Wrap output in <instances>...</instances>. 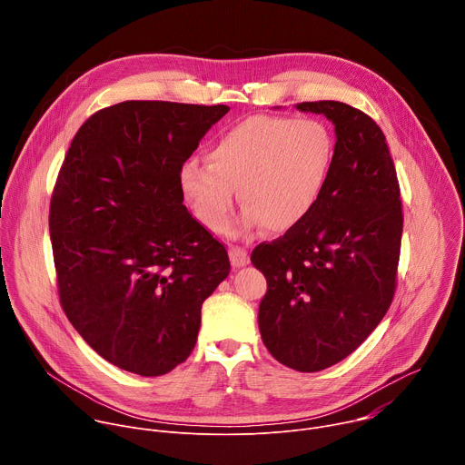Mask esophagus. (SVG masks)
Returning <instances> with one entry per match:
<instances>
[{"label":"esophagus","mask_w":465,"mask_h":465,"mask_svg":"<svg viewBox=\"0 0 465 465\" xmlns=\"http://www.w3.org/2000/svg\"><path fill=\"white\" fill-rule=\"evenodd\" d=\"M228 252H230V261L233 267H244V264L250 261L248 252L242 246H230Z\"/></svg>","instance_id":"34e87169"}]
</instances>
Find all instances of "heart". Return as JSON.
<instances>
[{"label":"heart","instance_id":"b5f03b06","mask_svg":"<svg viewBox=\"0 0 465 465\" xmlns=\"http://www.w3.org/2000/svg\"><path fill=\"white\" fill-rule=\"evenodd\" d=\"M335 158V136L316 117L250 115L213 140L210 162L180 167L183 194L206 228L224 232L241 187L242 226L283 232L320 201Z\"/></svg>","mask_w":465,"mask_h":465}]
</instances>
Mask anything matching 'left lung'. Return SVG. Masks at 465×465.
<instances>
[{
  "label": "left lung",
  "instance_id": "8db88e82",
  "mask_svg": "<svg viewBox=\"0 0 465 465\" xmlns=\"http://www.w3.org/2000/svg\"><path fill=\"white\" fill-rule=\"evenodd\" d=\"M296 108L333 121V165L312 212L250 259L267 278L257 314L262 344L292 370L320 371L353 353L386 314L403 208L386 138L368 114L339 101Z\"/></svg>",
  "mask_w": 465,
  "mask_h": 465
}]
</instances>
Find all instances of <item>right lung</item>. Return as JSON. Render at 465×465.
Wrapping results in <instances>:
<instances>
[{"label": "right lung", "instance_id": "right-lung-1", "mask_svg": "<svg viewBox=\"0 0 465 465\" xmlns=\"http://www.w3.org/2000/svg\"><path fill=\"white\" fill-rule=\"evenodd\" d=\"M230 106L124 101L90 115L58 171L49 233L60 305L110 364L156 377L194 348L224 244L183 203L180 167Z\"/></svg>", "mask_w": 465, "mask_h": 465}]
</instances>
